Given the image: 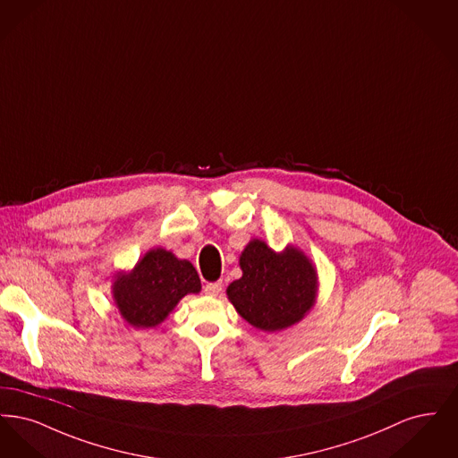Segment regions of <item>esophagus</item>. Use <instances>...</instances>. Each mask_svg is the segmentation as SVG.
<instances>
[{"label": "esophagus", "instance_id": "34e87169", "mask_svg": "<svg viewBox=\"0 0 458 458\" xmlns=\"http://www.w3.org/2000/svg\"><path fill=\"white\" fill-rule=\"evenodd\" d=\"M219 292H221V284L215 282V284H208L204 286V293L206 295H211V297H216Z\"/></svg>", "mask_w": 458, "mask_h": 458}]
</instances>
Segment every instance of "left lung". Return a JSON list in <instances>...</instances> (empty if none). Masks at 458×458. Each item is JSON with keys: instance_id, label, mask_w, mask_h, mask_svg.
<instances>
[{"instance_id": "8db88e82", "label": "left lung", "mask_w": 458, "mask_h": 458, "mask_svg": "<svg viewBox=\"0 0 458 458\" xmlns=\"http://www.w3.org/2000/svg\"><path fill=\"white\" fill-rule=\"evenodd\" d=\"M242 278L228 284V301L240 316L262 331H280L304 319L318 295L312 261L293 245L275 252L250 240L240 256Z\"/></svg>"}]
</instances>
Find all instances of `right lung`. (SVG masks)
Segmentation results:
<instances>
[{"label":"right lung","mask_w":458,"mask_h":458,"mask_svg":"<svg viewBox=\"0 0 458 458\" xmlns=\"http://www.w3.org/2000/svg\"><path fill=\"white\" fill-rule=\"evenodd\" d=\"M200 280L187 259L165 249L149 250L129 273L113 282V301L122 318L137 327L161 325L187 293H199Z\"/></svg>","instance_id":"add662e5"}]
</instances>
